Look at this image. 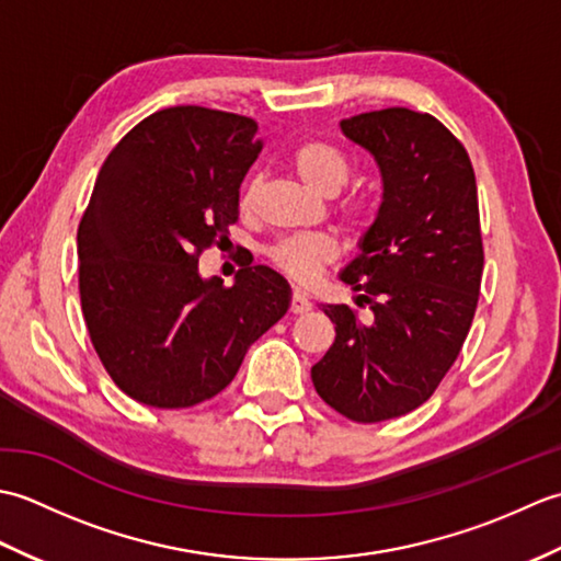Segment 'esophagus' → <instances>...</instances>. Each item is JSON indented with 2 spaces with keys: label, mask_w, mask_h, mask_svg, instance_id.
Wrapping results in <instances>:
<instances>
[{
  "label": "esophagus",
  "mask_w": 561,
  "mask_h": 561,
  "mask_svg": "<svg viewBox=\"0 0 561 561\" xmlns=\"http://www.w3.org/2000/svg\"><path fill=\"white\" fill-rule=\"evenodd\" d=\"M289 311H291L294 316H301V313H308V311H311V301H308V296H306L301 289H294Z\"/></svg>",
  "instance_id": "esophagus-1"
}]
</instances>
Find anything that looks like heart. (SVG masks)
I'll list each match as a JSON object with an SVG mask.
<instances>
[{"mask_svg": "<svg viewBox=\"0 0 561 561\" xmlns=\"http://www.w3.org/2000/svg\"><path fill=\"white\" fill-rule=\"evenodd\" d=\"M291 163L301 181L313 187L320 195H335L347 185L352 175V161L347 153L335 145L320 139H308L291 151ZM255 183H250L243 193V205L248 207L255 199ZM344 217L352 226H364L371 219V209L364 202H347ZM270 257L284 274H289L296 282H313L323 265L337 257V243L323 233H301L284 238L270 250Z\"/></svg>", "mask_w": 561, "mask_h": 561, "instance_id": "obj_1", "label": "heart"}]
</instances>
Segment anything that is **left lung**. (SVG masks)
Here are the masks:
<instances>
[{"mask_svg":"<svg viewBox=\"0 0 561 561\" xmlns=\"http://www.w3.org/2000/svg\"><path fill=\"white\" fill-rule=\"evenodd\" d=\"M340 127L383 181L362 253L340 272L371 316L320 306L335 342L311 378L332 410L374 424L432 398L468 337L484 267L478 183L468 151L434 115L386 108Z\"/></svg>","mask_w":561,"mask_h":561,"instance_id":"8db88e82","label":"left lung"}]
</instances>
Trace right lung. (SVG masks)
<instances>
[{"mask_svg": "<svg viewBox=\"0 0 561 561\" xmlns=\"http://www.w3.org/2000/svg\"><path fill=\"white\" fill-rule=\"evenodd\" d=\"M260 149L250 117L175 105L129 129L101 165L77 233L81 311L105 371L141 404L214 398L287 313L289 284L265 265L241 267L231 287L197 270L238 221Z\"/></svg>", "mask_w": 561, "mask_h": 561, "instance_id": "right-lung-1", "label": "right lung"}]
</instances>
